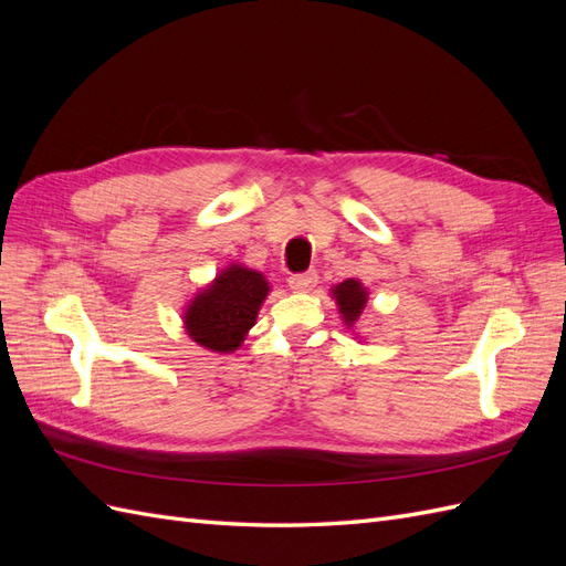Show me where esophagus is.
<instances>
[{"mask_svg": "<svg viewBox=\"0 0 566 566\" xmlns=\"http://www.w3.org/2000/svg\"><path fill=\"white\" fill-rule=\"evenodd\" d=\"M318 281V273L316 271H304V273H295V276L287 279L290 290H295V293H310V290L316 285Z\"/></svg>", "mask_w": 566, "mask_h": 566, "instance_id": "esophagus-1", "label": "esophagus"}]
</instances>
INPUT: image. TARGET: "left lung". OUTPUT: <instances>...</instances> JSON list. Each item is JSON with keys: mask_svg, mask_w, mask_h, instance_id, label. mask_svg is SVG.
<instances>
[{"mask_svg": "<svg viewBox=\"0 0 566 566\" xmlns=\"http://www.w3.org/2000/svg\"><path fill=\"white\" fill-rule=\"evenodd\" d=\"M333 297H335V304L342 314V321H345L352 328V325L358 321V316H361L364 306L368 302V290L361 285V281L347 279L333 287Z\"/></svg>", "mask_w": 566, "mask_h": 566, "instance_id": "obj_1", "label": "left lung"}]
</instances>
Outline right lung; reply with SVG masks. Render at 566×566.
<instances>
[{"label":"right lung","instance_id":"obj_1","mask_svg":"<svg viewBox=\"0 0 566 566\" xmlns=\"http://www.w3.org/2000/svg\"><path fill=\"white\" fill-rule=\"evenodd\" d=\"M269 290L260 271L241 264L227 266L184 310L188 337L217 354L235 352L254 325Z\"/></svg>","mask_w":566,"mask_h":566}]
</instances>
